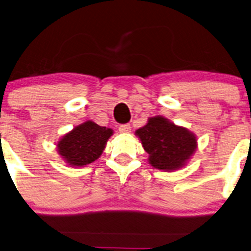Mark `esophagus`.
<instances>
[{"instance_id":"obj_1","label":"esophagus","mask_w":251,"mask_h":251,"mask_svg":"<svg viewBox=\"0 0 251 251\" xmlns=\"http://www.w3.org/2000/svg\"><path fill=\"white\" fill-rule=\"evenodd\" d=\"M119 132L122 133H128L131 132V125L129 124H122V125H119Z\"/></svg>"}]
</instances>
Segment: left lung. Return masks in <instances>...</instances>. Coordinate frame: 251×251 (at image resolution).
Masks as SVG:
<instances>
[{"label": "left lung", "mask_w": 251, "mask_h": 251, "mask_svg": "<svg viewBox=\"0 0 251 251\" xmlns=\"http://www.w3.org/2000/svg\"><path fill=\"white\" fill-rule=\"evenodd\" d=\"M135 133L149 154V162L156 169L175 170L182 168L197 147L192 133L175 126L163 117L151 118L147 125Z\"/></svg>", "instance_id": "8db88e82"}]
</instances>
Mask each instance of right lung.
<instances>
[{
	"label": "right lung",
	"instance_id": "1",
	"mask_svg": "<svg viewBox=\"0 0 251 251\" xmlns=\"http://www.w3.org/2000/svg\"><path fill=\"white\" fill-rule=\"evenodd\" d=\"M112 133L111 128L87 122L63 136L58 144L59 153L71 166H87L100 156Z\"/></svg>",
	"mask_w": 251,
	"mask_h": 251
}]
</instances>
